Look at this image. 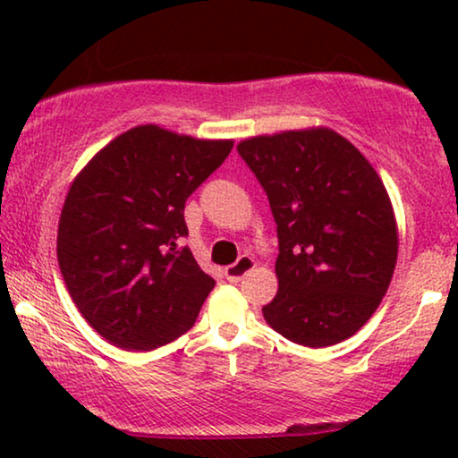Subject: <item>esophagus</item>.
Returning <instances> with one entry per match:
<instances>
[{"label":"esophagus","instance_id":"esophagus-1","mask_svg":"<svg viewBox=\"0 0 458 458\" xmlns=\"http://www.w3.org/2000/svg\"><path fill=\"white\" fill-rule=\"evenodd\" d=\"M254 267H256V262L252 256L242 254L240 259H237L235 265H229L227 268H225V277H227L229 281H240L243 275H248Z\"/></svg>","mask_w":458,"mask_h":458}]
</instances>
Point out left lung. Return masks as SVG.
<instances>
[{"label": "left lung", "mask_w": 458, "mask_h": 458, "mask_svg": "<svg viewBox=\"0 0 458 458\" xmlns=\"http://www.w3.org/2000/svg\"><path fill=\"white\" fill-rule=\"evenodd\" d=\"M237 152L267 191L277 223L271 327L300 346L354 335L386 296L398 256L392 202L379 174L329 129L242 141Z\"/></svg>", "instance_id": "1"}]
</instances>
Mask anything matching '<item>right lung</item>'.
<instances>
[{
  "label": "right lung",
  "instance_id": "obj_1",
  "mask_svg": "<svg viewBox=\"0 0 458 458\" xmlns=\"http://www.w3.org/2000/svg\"><path fill=\"white\" fill-rule=\"evenodd\" d=\"M233 141L143 124L93 156L68 190L58 265L87 323L124 350H154L193 327L215 279L198 267L185 202Z\"/></svg>",
  "mask_w": 458,
  "mask_h": 458
}]
</instances>
